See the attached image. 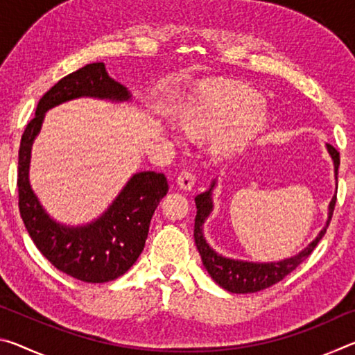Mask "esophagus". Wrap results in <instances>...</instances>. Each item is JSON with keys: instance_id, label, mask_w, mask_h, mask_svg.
<instances>
[{"instance_id": "34e87169", "label": "esophagus", "mask_w": 355, "mask_h": 355, "mask_svg": "<svg viewBox=\"0 0 355 355\" xmlns=\"http://www.w3.org/2000/svg\"><path fill=\"white\" fill-rule=\"evenodd\" d=\"M194 182H196V177H194V173L191 172V169H183L182 172L178 173L177 184L182 189H184V191L192 189V186H194Z\"/></svg>"}]
</instances>
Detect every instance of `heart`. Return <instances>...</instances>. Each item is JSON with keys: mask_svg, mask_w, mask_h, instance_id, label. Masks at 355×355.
I'll use <instances>...</instances> for the list:
<instances>
[{"mask_svg": "<svg viewBox=\"0 0 355 355\" xmlns=\"http://www.w3.org/2000/svg\"><path fill=\"white\" fill-rule=\"evenodd\" d=\"M266 114L254 92L239 84L205 83L197 89L182 112L180 122L192 133L216 128L213 148L218 155H232L263 127Z\"/></svg>", "mask_w": 355, "mask_h": 355, "instance_id": "b5f03b06", "label": "heart"}]
</instances>
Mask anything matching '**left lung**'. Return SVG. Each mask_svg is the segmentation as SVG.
<instances>
[{"mask_svg":"<svg viewBox=\"0 0 355 355\" xmlns=\"http://www.w3.org/2000/svg\"><path fill=\"white\" fill-rule=\"evenodd\" d=\"M327 150L330 156H332L334 164H335V175H338V166H340V153L334 146L327 144ZM211 188L207 192H202L196 197V207H197V214H196V224H194V239L196 245L199 249V254L202 257L203 266L211 275L216 284L220 285L224 290L236 294H248V293H257L261 290H266V288L272 286L277 284L288 274L293 272L300 263H302L305 258H307L313 249L320 243V239L324 236L327 227L330 224V219H332L336 196H334L332 202L329 205V219L326 227L322 228L320 235L316 236L315 241H311L307 248L302 252H299L297 255L291 258H286V260H282L277 263H249V261H239V260H230V258H225L209 248L207 244L205 238H203L202 233V225L208 214L211 213L213 209V202H211Z\"/></svg>","mask_w":355,"mask_h":355,"instance_id":"obj_1","label":"left lung"}]
</instances>
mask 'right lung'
Instances as JSON below:
<instances>
[{"mask_svg": "<svg viewBox=\"0 0 355 355\" xmlns=\"http://www.w3.org/2000/svg\"><path fill=\"white\" fill-rule=\"evenodd\" d=\"M78 97L123 101L131 95L106 73L103 62H94L64 76L39 100L35 116L29 120L20 142L19 208L29 236L53 266L81 282L105 284L123 275L136 263L146 245L150 220L169 184L164 173L139 172L92 224L64 227L50 219L28 182L31 146L45 112Z\"/></svg>", "mask_w": 355, "mask_h": 355, "instance_id": "right-lung-1", "label": "right lung"}]
</instances>
